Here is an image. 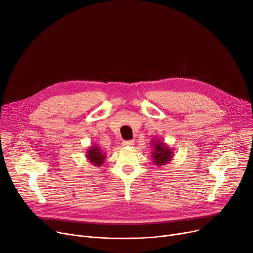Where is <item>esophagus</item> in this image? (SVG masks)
Wrapping results in <instances>:
<instances>
[{
	"mask_svg": "<svg viewBox=\"0 0 253 253\" xmlns=\"http://www.w3.org/2000/svg\"><path fill=\"white\" fill-rule=\"evenodd\" d=\"M134 144V141L133 140H124L122 142V145L123 147H132V145Z\"/></svg>",
	"mask_w": 253,
	"mask_h": 253,
	"instance_id": "34e87169",
	"label": "esophagus"
}]
</instances>
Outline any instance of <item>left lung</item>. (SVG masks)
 Returning <instances> with one entry per match:
<instances>
[{
  "instance_id": "1",
  "label": "left lung",
  "mask_w": 253,
  "mask_h": 253,
  "mask_svg": "<svg viewBox=\"0 0 253 253\" xmlns=\"http://www.w3.org/2000/svg\"><path fill=\"white\" fill-rule=\"evenodd\" d=\"M151 144L153 148V162L156 166L160 167L166 165L173 159V149H171L167 143H165L161 139H153L151 140Z\"/></svg>"
}]
</instances>
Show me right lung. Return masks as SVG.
<instances>
[{
  "label": "right lung",
  "mask_w": 253,
  "mask_h": 253,
  "mask_svg": "<svg viewBox=\"0 0 253 253\" xmlns=\"http://www.w3.org/2000/svg\"><path fill=\"white\" fill-rule=\"evenodd\" d=\"M86 158L87 161L94 166H101L104 162L106 155L101 149L98 147L97 144H93L87 150L86 152Z\"/></svg>",
  "instance_id": "add662e5"
}]
</instances>
